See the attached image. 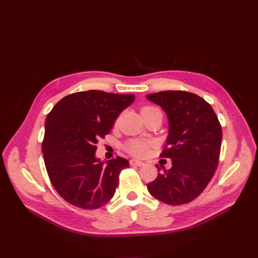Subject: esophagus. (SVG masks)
Here are the masks:
<instances>
[{
	"mask_svg": "<svg viewBox=\"0 0 258 258\" xmlns=\"http://www.w3.org/2000/svg\"><path fill=\"white\" fill-rule=\"evenodd\" d=\"M130 165L131 166H138V167H141L144 165V162L141 160H138V159H130Z\"/></svg>",
	"mask_w": 258,
	"mask_h": 258,
	"instance_id": "obj_1",
	"label": "esophagus"
}]
</instances>
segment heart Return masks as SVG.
I'll return each mask as SVG.
<instances>
[{"label":"heart","mask_w":258,"mask_h":258,"mask_svg":"<svg viewBox=\"0 0 258 258\" xmlns=\"http://www.w3.org/2000/svg\"><path fill=\"white\" fill-rule=\"evenodd\" d=\"M159 112L160 111L157 107L152 106V105H145L141 108L142 117L154 114V113H159ZM148 146H150V143L145 141V140L134 139V140H130V141H128L126 143V145H124V150H126L131 155L141 157V156H143L146 153Z\"/></svg>","instance_id":"obj_1"}]
</instances>
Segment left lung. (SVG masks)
Returning a JSON list of instances; mask_svg holds the SVG:
<instances>
[{"label":"left lung","instance_id":"left-lung-1","mask_svg":"<svg viewBox=\"0 0 258 258\" xmlns=\"http://www.w3.org/2000/svg\"><path fill=\"white\" fill-rule=\"evenodd\" d=\"M146 98L167 113L169 136L160 157L172 160L171 169L158 173L147 189L163 204H188L204 191L218 166L220 120L205 99L188 91H160Z\"/></svg>","mask_w":258,"mask_h":258}]
</instances>
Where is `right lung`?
<instances>
[{
	"label": "right lung",
	"instance_id": "obj_1",
	"mask_svg": "<svg viewBox=\"0 0 258 258\" xmlns=\"http://www.w3.org/2000/svg\"><path fill=\"white\" fill-rule=\"evenodd\" d=\"M134 101V95L80 91L61 99L46 117L45 167L54 189L69 204L95 210L113 198L129 162L121 157L100 161L96 144Z\"/></svg>",
	"mask_w": 258,
	"mask_h": 258
}]
</instances>
